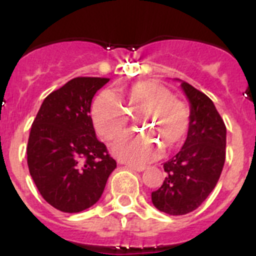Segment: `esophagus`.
Returning <instances> with one entry per match:
<instances>
[{
	"instance_id": "1",
	"label": "esophagus",
	"mask_w": 256,
	"mask_h": 256,
	"mask_svg": "<svg viewBox=\"0 0 256 256\" xmlns=\"http://www.w3.org/2000/svg\"><path fill=\"white\" fill-rule=\"evenodd\" d=\"M126 168L128 169H131V170L134 172H142L145 169V166H131V164H128L126 166Z\"/></svg>"
}]
</instances>
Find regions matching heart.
Masks as SVG:
<instances>
[{
    "label": "heart",
    "mask_w": 256,
    "mask_h": 256,
    "mask_svg": "<svg viewBox=\"0 0 256 256\" xmlns=\"http://www.w3.org/2000/svg\"><path fill=\"white\" fill-rule=\"evenodd\" d=\"M128 114H138L136 124L152 138L150 140L144 134H128L112 145V152L131 166H142L152 160L160 149L164 152L176 149L190 130V114L187 104L173 97L172 90L156 80L124 86L118 97L104 90L96 97L90 108L96 132L106 142H112L122 132Z\"/></svg>",
    "instance_id": "b5f03b06"
}]
</instances>
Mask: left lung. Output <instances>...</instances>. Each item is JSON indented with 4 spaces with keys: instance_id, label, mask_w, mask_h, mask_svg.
Listing matches in <instances>:
<instances>
[{
    "instance_id": "1",
    "label": "left lung",
    "mask_w": 256,
    "mask_h": 256,
    "mask_svg": "<svg viewBox=\"0 0 256 256\" xmlns=\"http://www.w3.org/2000/svg\"><path fill=\"white\" fill-rule=\"evenodd\" d=\"M182 88L190 104V125L180 152L164 163L163 184L152 193L159 211L173 216L194 211L214 190L226 158V126L214 102L190 83Z\"/></svg>"
}]
</instances>
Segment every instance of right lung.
<instances>
[{
  "mask_svg": "<svg viewBox=\"0 0 256 256\" xmlns=\"http://www.w3.org/2000/svg\"><path fill=\"white\" fill-rule=\"evenodd\" d=\"M108 80L73 78L48 96L31 126L28 172L42 198L62 212L93 206L116 168L90 116L93 96Z\"/></svg>",
  "mask_w": 256,
  "mask_h": 256,
  "instance_id": "add662e5",
  "label": "right lung"
}]
</instances>
